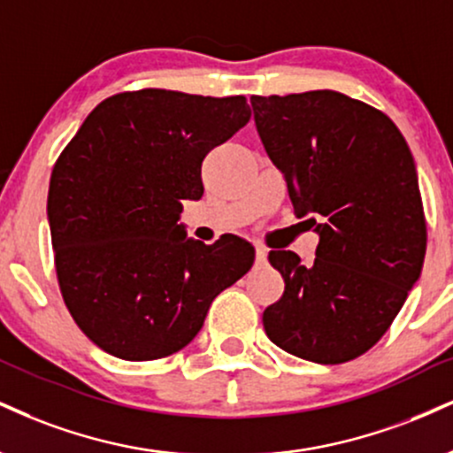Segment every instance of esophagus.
<instances>
[{"mask_svg": "<svg viewBox=\"0 0 453 453\" xmlns=\"http://www.w3.org/2000/svg\"><path fill=\"white\" fill-rule=\"evenodd\" d=\"M255 259H257L259 264H264V261L268 259V249L261 247V244H257V247H255Z\"/></svg>", "mask_w": 453, "mask_h": 453, "instance_id": "34e87169", "label": "esophagus"}]
</instances>
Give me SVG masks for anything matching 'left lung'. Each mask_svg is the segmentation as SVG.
I'll list each match as a JSON object with an SVG mask.
<instances>
[{
    "label": "left lung",
    "mask_w": 453,
    "mask_h": 453,
    "mask_svg": "<svg viewBox=\"0 0 453 453\" xmlns=\"http://www.w3.org/2000/svg\"><path fill=\"white\" fill-rule=\"evenodd\" d=\"M250 105L293 206L320 236L310 265L270 250L285 293L264 310V329L306 361H352L388 331L422 272L426 217L411 151L386 113L342 92L250 96Z\"/></svg>",
    "instance_id": "left-lung-1"
}]
</instances>
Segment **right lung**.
Returning a JSON list of instances; mask_svg holds the SVG:
<instances>
[{"label": "right lung", "instance_id": "right-lung-1", "mask_svg": "<svg viewBox=\"0 0 453 453\" xmlns=\"http://www.w3.org/2000/svg\"><path fill=\"white\" fill-rule=\"evenodd\" d=\"M249 118L242 95L119 92L61 151L48 189L54 268L69 314L101 350L124 361L179 352L250 270L247 241L204 244L177 223L181 200L203 198L206 154Z\"/></svg>", "mask_w": 453, "mask_h": 453}]
</instances>
